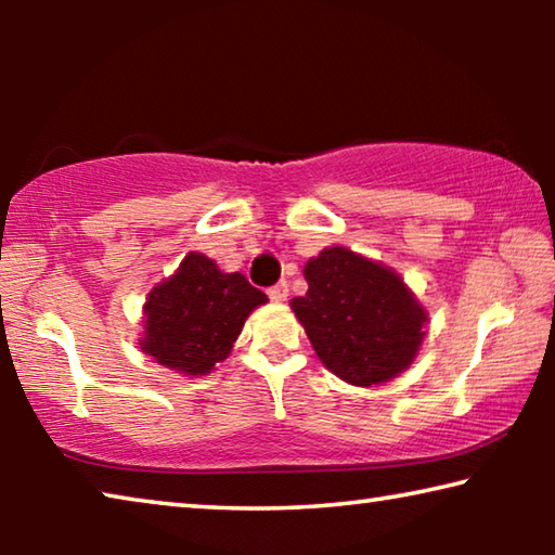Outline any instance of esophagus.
Returning a JSON list of instances; mask_svg holds the SVG:
<instances>
[{
    "label": "esophagus",
    "mask_w": 555,
    "mask_h": 555,
    "mask_svg": "<svg viewBox=\"0 0 555 555\" xmlns=\"http://www.w3.org/2000/svg\"><path fill=\"white\" fill-rule=\"evenodd\" d=\"M269 298L276 300V304H284V300L288 298V284L286 281H279L276 286L269 288Z\"/></svg>",
    "instance_id": "34e87169"
}]
</instances>
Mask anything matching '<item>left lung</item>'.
<instances>
[{
	"instance_id": "1",
	"label": "left lung",
	"mask_w": 555,
	"mask_h": 555,
	"mask_svg": "<svg viewBox=\"0 0 555 555\" xmlns=\"http://www.w3.org/2000/svg\"><path fill=\"white\" fill-rule=\"evenodd\" d=\"M306 296L291 311L327 370L352 387L406 372L424 345L428 311L391 267L347 247H325L304 267Z\"/></svg>"
}]
</instances>
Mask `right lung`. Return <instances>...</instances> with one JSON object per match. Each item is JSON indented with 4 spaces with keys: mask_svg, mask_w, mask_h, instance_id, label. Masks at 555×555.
Returning <instances> with one entry per match:
<instances>
[{
    "mask_svg": "<svg viewBox=\"0 0 555 555\" xmlns=\"http://www.w3.org/2000/svg\"><path fill=\"white\" fill-rule=\"evenodd\" d=\"M267 300L240 271L228 274L210 257L188 251L173 274L149 291L139 350L183 377H203L228 360L244 321Z\"/></svg>",
    "mask_w": 555,
    "mask_h": 555,
    "instance_id": "obj_1",
    "label": "right lung"
}]
</instances>
